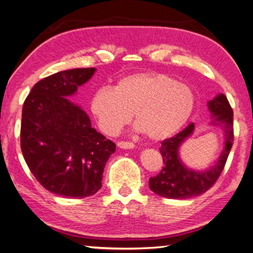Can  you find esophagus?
Returning a JSON list of instances; mask_svg holds the SVG:
<instances>
[{
	"instance_id": "1",
	"label": "esophagus",
	"mask_w": 253,
	"mask_h": 253,
	"mask_svg": "<svg viewBox=\"0 0 253 253\" xmlns=\"http://www.w3.org/2000/svg\"><path fill=\"white\" fill-rule=\"evenodd\" d=\"M118 146L120 147V148H123V149L134 148V143L131 142V141H119Z\"/></svg>"
}]
</instances>
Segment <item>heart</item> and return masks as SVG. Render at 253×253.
I'll use <instances>...</instances> for the list:
<instances>
[{"instance_id":"heart-1","label":"heart","mask_w":253,"mask_h":253,"mask_svg":"<svg viewBox=\"0 0 253 253\" xmlns=\"http://www.w3.org/2000/svg\"><path fill=\"white\" fill-rule=\"evenodd\" d=\"M194 104L189 86L164 72L143 71L121 78L112 89L99 88L90 108L105 133H118L133 113L134 123L147 138L163 140L184 126Z\"/></svg>"}]
</instances>
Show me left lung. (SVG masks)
Returning <instances> with one entry per match:
<instances>
[{
	"instance_id": "1",
	"label": "left lung",
	"mask_w": 253,
	"mask_h": 253,
	"mask_svg": "<svg viewBox=\"0 0 253 253\" xmlns=\"http://www.w3.org/2000/svg\"><path fill=\"white\" fill-rule=\"evenodd\" d=\"M208 106L212 114L211 123L223 126L225 131V148L218 162L211 169L204 172H194L182 164L177 150L181 143L193 132L194 126L190 123L174 137L162 141L159 150L164 166L156 176L149 178L150 190L158 196L169 199H189L211 189L220 176L234 141L233 110L225 95L217 96L208 103Z\"/></svg>"
}]
</instances>
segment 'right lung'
<instances>
[{
	"instance_id": "obj_1",
	"label": "right lung",
	"mask_w": 253,
	"mask_h": 253,
	"mask_svg": "<svg viewBox=\"0 0 253 253\" xmlns=\"http://www.w3.org/2000/svg\"><path fill=\"white\" fill-rule=\"evenodd\" d=\"M95 70L72 69L46 77L23 103V158L36 180L57 196L95 194L102 188L105 164L115 151V143L97 132L86 112L67 98Z\"/></svg>"
}]
</instances>
